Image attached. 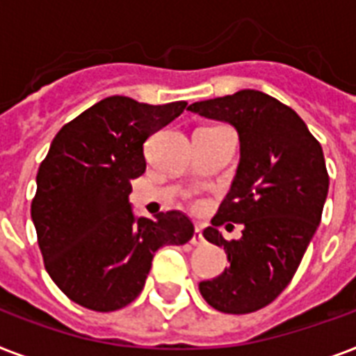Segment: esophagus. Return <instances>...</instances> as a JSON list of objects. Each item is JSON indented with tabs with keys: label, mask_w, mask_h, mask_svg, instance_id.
I'll list each match as a JSON object with an SVG mask.
<instances>
[{
	"label": "esophagus",
	"mask_w": 356,
	"mask_h": 356,
	"mask_svg": "<svg viewBox=\"0 0 356 356\" xmlns=\"http://www.w3.org/2000/svg\"><path fill=\"white\" fill-rule=\"evenodd\" d=\"M190 242L194 243V245H203V243H205V238H203V233H201L200 227H195L194 236H192V240H190Z\"/></svg>",
	"instance_id": "obj_1"
}]
</instances>
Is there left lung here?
Masks as SVG:
<instances>
[{"mask_svg":"<svg viewBox=\"0 0 356 356\" xmlns=\"http://www.w3.org/2000/svg\"><path fill=\"white\" fill-rule=\"evenodd\" d=\"M188 111L233 123L240 134L242 159L231 192L203 231L225 249L229 268L200 282V292L220 312L249 314L290 284L320 225L329 192L323 149L296 111L264 92L240 90L192 103ZM227 221L244 225L240 241L217 231Z\"/></svg>","mask_w":356,"mask_h":356,"instance_id":"1","label":"left lung"}]
</instances>
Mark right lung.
<instances>
[{
	"label": "right lung",
	"instance_id": "obj_1",
	"mask_svg": "<svg viewBox=\"0 0 356 356\" xmlns=\"http://www.w3.org/2000/svg\"><path fill=\"white\" fill-rule=\"evenodd\" d=\"M184 108L186 102L111 96L53 138L36 173L31 218L47 273L74 303L97 312L127 307L156 251L194 236L181 212L134 220L129 205L131 181L145 172L144 142Z\"/></svg>",
	"mask_w": 356,
	"mask_h": 356
}]
</instances>
